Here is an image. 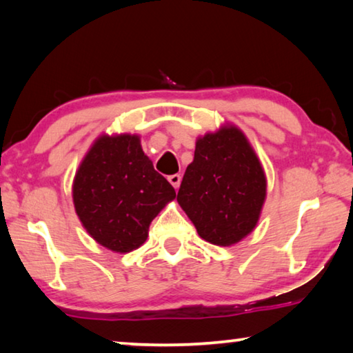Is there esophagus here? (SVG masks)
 <instances>
[{"instance_id": "esophagus-1", "label": "esophagus", "mask_w": 353, "mask_h": 353, "mask_svg": "<svg viewBox=\"0 0 353 353\" xmlns=\"http://www.w3.org/2000/svg\"><path fill=\"white\" fill-rule=\"evenodd\" d=\"M168 181H170V183L172 185V187H174L176 190L181 187V181H182V176L181 174H172V176H170L168 177Z\"/></svg>"}]
</instances>
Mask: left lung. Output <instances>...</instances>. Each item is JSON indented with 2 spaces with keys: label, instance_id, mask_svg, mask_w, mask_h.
I'll return each mask as SVG.
<instances>
[{
  "label": "left lung",
  "instance_id": "left-lung-1",
  "mask_svg": "<svg viewBox=\"0 0 353 353\" xmlns=\"http://www.w3.org/2000/svg\"><path fill=\"white\" fill-rule=\"evenodd\" d=\"M265 198V171L240 129L221 128L198 139L177 202L201 238L216 246L243 240L259 223Z\"/></svg>",
  "mask_w": 353,
  "mask_h": 353
}]
</instances>
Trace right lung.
I'll return each instance as SVG.
<instances>
[{"mask_svg": "<svg viewBox=\"0 0 353 353\" xmlns=\"http://www.w3.org/2000/svg\"><path fill=\"white\" fill-rule=\"evenodd\" d=\"M174 198L172 185L143 152L139 135L99 137L73 182L82 225L101 246L119 254L146 241L149 224Z\"/></svg>", "mask_w": 353, "mask_h": 353, "instance_id": "add662e5", "label": "right lung"}]
</instances>
